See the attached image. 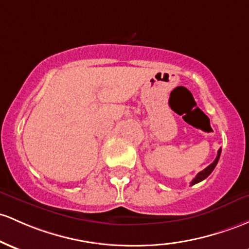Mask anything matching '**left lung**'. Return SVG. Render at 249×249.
Here are the masks:
<instances>
[{
    "label": "left lung",
    "instance_id": "1",
    "mask_svg": "<svg viewBox=\"0 0 249 249\" xmlns=\"http://www.w3.org/2000/svg\"><path fill=\"white\" fill-rule=\"evenodd\" d=\"M220 155H221V149L218 150V151H217V156H216V158H215V160H214V162H213L212 164H210V165L207 166V168L204 169V170L200 171V173H198L197 175H196V177H195V178H194L193 181H191L190 185H194V184H196V183H198V182L203 181V179H206L207 177H208L209 175L213 173V170H214V169H215V166H216V164H217V162H218V158H220Z\"/></svg>",
    "mask_w": 249,
    "mask_h": 249
}]
</instances>
